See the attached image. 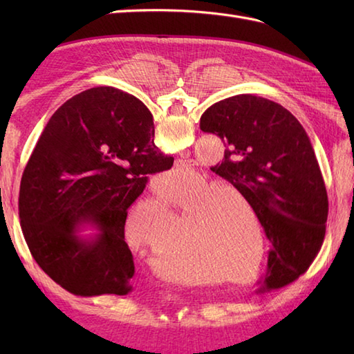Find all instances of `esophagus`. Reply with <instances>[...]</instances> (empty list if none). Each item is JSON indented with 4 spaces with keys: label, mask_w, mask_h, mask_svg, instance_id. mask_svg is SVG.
Masks as SVG:
<instances>
[{
    "label": "esophagus",
    "mask_w": 354,
    "mask_h": 354,
    "mask_svg": "<svg viewBox=\"0 0 354 354\" xmlns=\"http://www.w3.org/2000/svg\"><path fill=\"white\" fill-rule=\"evenodd\" d=\"M181 175H184V170L183 169H176L175 171L171 173V178L173 179H178V178H181Z\"/></svg>",
    "instance_id": "34e87169"
}]
</instances>
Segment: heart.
Here are the masks:
<instances>
[{"label":"heart","instance_id":"heart-1","mask_svg":"<svg viewBox=\"0 0 354 354\" xmlns=\"http://www.w3.org/2000/svg\"><path fill=\"white\" fill-rule=\"evenodd\" d=\"M227 187L213 189L201 173L185 179H167L156 192V199L138 202L124 221V239L133 250L152 251L164 265L176 270L190 266V250L170 236L171 223L184 216L185 231L201 246L207 265L228 281H240L255 261L248 222L232 216L222 198H231ZM255 230V227H254ZM261 257L255 266L260 270Z\"/></svg>","mask_w":354,"mask_h":354}]
</instances>
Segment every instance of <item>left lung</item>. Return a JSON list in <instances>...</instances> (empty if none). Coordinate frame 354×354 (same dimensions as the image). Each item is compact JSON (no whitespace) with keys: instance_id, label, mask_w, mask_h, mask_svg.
<instances>
[{"instance_id":"obj_1","label":"left lung","mask_w":354,"mask_h":354,"mask_svg":"<svg viewBox=\"0 0 354 354\" xmlns=\"http://www.w3.org/2000/svg\"><path fill=\"white\" fill-rule=\"evenodd\" d=\"M201 129L223 141L216 173L236 187L270 242L266 289L295 281L326 236L328 199L309 135L272 100L239 94L209 106Z\"/></svg>"}]
</instances>
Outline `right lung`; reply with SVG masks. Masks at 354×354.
<instances>
[{
  "mask_svg": "<svg viewBox=\"0 0 354 354\" xmlns=\"http://www.w3.org/2000/svg\"><path fill=\"white\" fill-rule=\"evenodd\" d=\"M153 133L145 103L99 86L66 100L36 142L21 179V230L39 268L74 295L132 290L127 208L150 175L173 165ZM85 223L100 230L91 241L77 236Z\"/></svg>",
  "mask_w": 354,
  "mask_h": 354,
  "instance_id": "obj_1",
  "label": "right lung"
}]
</instances>
